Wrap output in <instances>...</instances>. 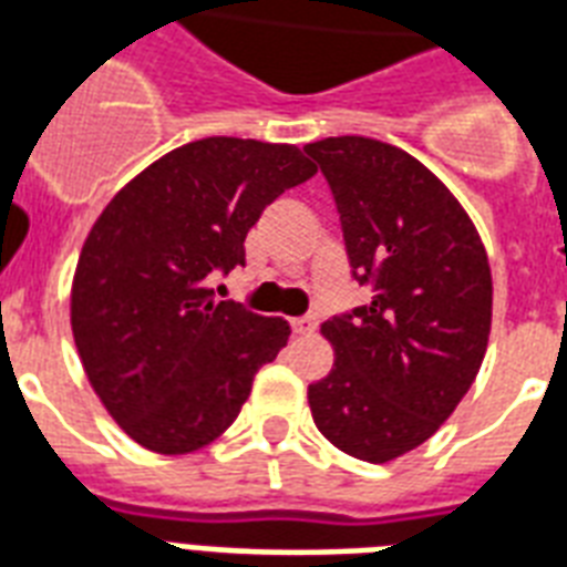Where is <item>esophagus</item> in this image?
<instances>
[{
    "instance_id": "1",
    "label": "esophagus",
    "mask_w": 567,
    "mask_h": 567,
    "mask_svg": "<svg viewBox=\"0 0 567 567\" xmlns=\"http://www.w3.org/2000/svg\"><path fill=\"white\" fill-rule=\"evenodd\" d=\"M319 328V319L316 316H301V319H292V333L298 337H307V333H313Z\"/></svg>"
}]
</instances>
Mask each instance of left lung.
I'll return each mask as SVG.
<instances>
[{
	"label": "left lung",
	"mask_w": 567,
	"mask_h": 567,
	"mask_svg": "<svg viewBox=\"0 0 567 567\" xmlns=\"http://www.w3.org/2000/svg\"><path fill=\"white\" fill-rule=\"evenodd\" d=\"M331 183L354 278L375 296L322 322L333 367L307 388L316 429L352 458L396 462L476 381L491 333V266L458 197L411 153L340 135L305 147Z\"/></svg>",
	"instance_id": "8db88e82"
}]
</instances>
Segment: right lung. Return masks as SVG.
<instances>
[{
    "label": "right lung",
    "instance_id": "right-lung-1",
    "mask_svg": "<svg viewBox=\"0 0 567 567\" xmlns=\"http://www.w3.org/2000/svg\"><path fill=\"white\" fill-rule=\"evenodd\" d=\"M313 174L296 144L213 135L105 204L73 271L70 328L91 388L138 446L186 455L221 437L287 346L280 316L215 305L204 278L245 266L262 209Z\"/></svg>",
    "mask_w": 567,
    "mask_h": 567
}]
</instances>
